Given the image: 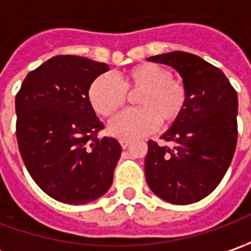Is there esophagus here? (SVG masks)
Here are the masks:
<instances>
[{
	"label": "esophagus",
	"instance_id": "obj_1",
	"mask_svg": "<svg viewBox=\"0 0 251 251\" xmlns=\"http://www.w3.org/2000/svg\"><path fill=\"white\" fill-rule=\"evenodd\" d=\"M120 144H121V147L124 148V149H126V148L129 147V144H130V141H129V140H121Z\"/></svg>",
	"mask_w": 251,
	"mask_h": 251
}]
</instances>
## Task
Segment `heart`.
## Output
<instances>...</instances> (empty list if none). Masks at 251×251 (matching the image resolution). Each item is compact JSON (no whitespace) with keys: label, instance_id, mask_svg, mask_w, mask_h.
<instances>
[{"label":"heart","instance_id":"heart-1","mask_svg":"<svg viewBox=\"0 0 251 251\" xmlns=\"http://www.w3.org/2000/svg\"><path fill=\"white\" fill-rule=\"evenodd\" d=\"M126 93L137 94L140 109L121 113L109 122L111 136L131 140L164 129L179 120L187 106V90L172 79V72L154 63H144L124 72L120 83L110 75L98 76L88 88V100L95 113L109 117L125 104Z\"/></svg>","mask_w":251,"mask_h":251}]
</instances>
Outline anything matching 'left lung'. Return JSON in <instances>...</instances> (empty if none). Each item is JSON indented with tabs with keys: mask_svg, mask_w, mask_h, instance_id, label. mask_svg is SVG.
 Returning <instances> with one entry per match:
<instances>
[{
	"mask_svg": "<svg viewBox=\"0 0 251 251\" xmlns=\"http://www.w3.org/2000/svg\"><path fill=\"white\" fill-rule=\"evenodd\" d=\"M174 68L187 90L183 114L163 138L174 148L148 141L145 179L172 204H191L214 191L237 147L238 95L226 75L201 57L175 51L148 57Z\"/></svg>",
	"mask_w": 251,
	"mask_h": 251,
	"instance_id": "1",
	"label": "left lung"
}]
</instances>
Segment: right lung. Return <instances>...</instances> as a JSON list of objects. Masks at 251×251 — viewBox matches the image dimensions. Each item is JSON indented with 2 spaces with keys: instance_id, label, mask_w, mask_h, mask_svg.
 I'll list each match as a JSON object with an SVG mask.
<instances>
[{
  "instance_id": "right-lung-1",
  "label": "right lung",
  "mask_w": 251,
  "mask_h": 251,
  "mask_svg": "<svg viewBox=\"0 0 251 251\" xmlns=\"http://www.w3.org/2000/svg\"><path fill=\"white\" fill-rule=\"evenodd\" d=\"M109 70L87 57H51L26 75L16 97L23 161L57 201L86 204L111 187L122 148L113 137H97L103 124L88 100L91 83Z\"/></svg>"
}]
</instances>
